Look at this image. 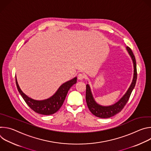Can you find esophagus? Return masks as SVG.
Masks as SVG:
<instances>
[{"label":"esophagus","mask_w":151,"mask_h":151,"mask_svg":"<svg viewBox=\"0 0 151 151\" xmlns=\"http://www.w3.org/2000/svg\"><path fill=\"white\" fill-rule=\"evenodd\" d=\"M85 78V75L83 73H79L78 75V78L79 80H82L83 79H84Z\"/></svg>","instance_id":"1"}]
</instances>
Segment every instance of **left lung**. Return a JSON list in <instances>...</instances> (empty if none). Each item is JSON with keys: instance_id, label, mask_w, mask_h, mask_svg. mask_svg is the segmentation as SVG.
<instances>
[{"instance_id": "8db88e82", "label": "left lung", "mask_w": 151, "mask_h": 151, "mask_svg": "<svg viewBox=\"0 0 151 151\" xmlns=\"http://www.w3.org/2000/svg\"><path fill=\"white\" fill-rule=\"evenodd\" d=\"M126 48L133 60L134 66V75L130 87H129L124 96L118 102H116L114 104L109 106H103L99 104L96 102L93 98L89 85L87 84L86 85V102H87L88 107L90 112L97 117L101 118H108L120 112L128 101L132 92L133 91L135 87L137 75L136 69V61L135 57L131 48L128 47H127Z\"/></svg>"}]
</instances>
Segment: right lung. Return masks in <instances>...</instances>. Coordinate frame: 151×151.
<instances>
[{"instance_id":"1","label":"right lung","mask_w":151,"mask_h":151,"mask_svg":"<svg viewBox=\"0 0 151 151\" xmlns=\"http://www.w3.org/2000/svg\"><path fill=\"white\" fill-rule=\"evenodd\" d=\"M15 81L18 91L30 108L37 114L49 115L54 114L60 109L69 89L76 83L77 78L75 77L62 84L52 97L44 100H36L29 97L21 90L16 77Z\"/></svg>"}]
</instances>
